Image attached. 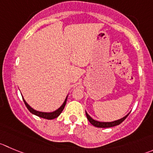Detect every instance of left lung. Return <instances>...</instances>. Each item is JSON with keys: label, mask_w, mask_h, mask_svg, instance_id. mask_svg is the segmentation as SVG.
I'll use <instances>...</instances> for the list:
<instances>
[{"label": "left lung", "mask_w": 153, "mask_h": 153, "mask_svg": "<svg viewBox=\"0 0 153 153\" xmlns=\"http://www.w3.org/2000/svg\"><path fill=\"white\" fill-rule=\"evenodd\" d=\"M85 114H86L87 116V119L89 121V123H91L92 126H95V127L97 128H110V127H114V126H118V125L121 124L123 121H124L125 119L127 118V116H128V114L126 115V116H124L123 118L120 119H118V120H116V121H113V122H110V123H104V122H99V121H96L94 119H93L88 113L85 112Z\"/></svg>", "instance_id": "left-lung-1"}]
</instances>
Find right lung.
Returning <instances> with one entry per match:
<instances>
[{
  "mask_svg": "<svg viewBox=\"0 0 153 153\" xmlns=\"http://www.w3.org/2000/svg\"><path fill=\"white\" fill-rule=\"evenodd\" d=\"M22 99H23V101H24L25 104V106L27 107V110H28L29 111L32 113V114H34V115H36V116H39V117L43 118V119H56V118H57L58 116H59V115L62 113V112L63 111L64 108H65V104H66L67 99H68V96H67L66 99H65V101H64L63 104H62V105L61 106V107H59L58 110H56V111L52 112V113H45V112H40V111H37V110H34V109L32 108V107H30V106L27 104V102L25 101V99L23 98V97H22Z\"/></svg>",
  "mask_w": 153,
  "mask_h": 153,
  "instance_id": "add662e5",
  "label": "right lung"
}]
</instances>
